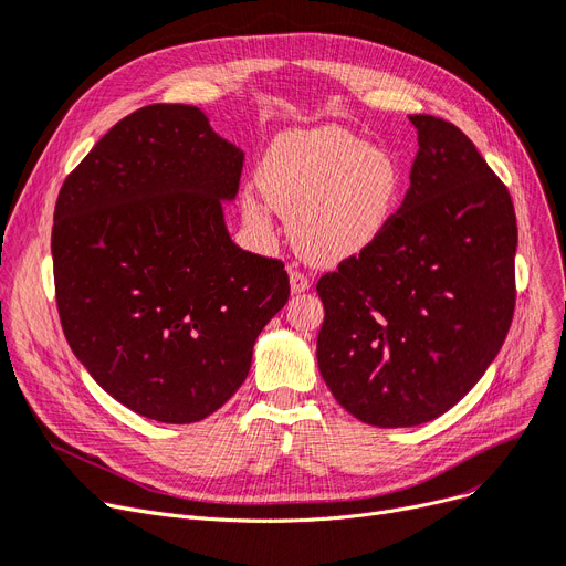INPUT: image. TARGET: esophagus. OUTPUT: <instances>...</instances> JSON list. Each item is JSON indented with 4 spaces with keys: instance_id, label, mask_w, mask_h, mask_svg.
Wrapping results in <instances>:
<instances>
[{
    "instance_id": "1",
    "label": "esophagus",
    "mask_w": 566,
    "mask_h": 566,
    "mask_svg": "<svg viewBox=\"0 0 566 566\" xmlns=\"http://www.w3.org/2000/svg\"><path fill=\"white\" fill-rule=\"evenodd\" d=\"M289 284L294 294H303V291L310 289V277L301 270H289Z\"/></svg>"
}]
</instances>
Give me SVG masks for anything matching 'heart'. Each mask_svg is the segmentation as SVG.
Instances as JSON below:
<instances>
[{
	"label": "heart",
	"mask_w": 566,
	"mask_h": 566,
	"mask_svg": "<svg viewBox=\"0 0 566 566\" xmlns=\"http://www.w3.org/2000/svg\"><path fill=\"white\" fill-rule=\"evenodd\" d=\"M268 202L291 217V235L312 263L333 265L361 254L391 223L403 193V167L385 146L338 128L286 130L272 139L259 167ZM244 214L263 223L256 193L242 196Z\"/></svg>",
	"instance_id": "b5f03b06"
}]
</instances>
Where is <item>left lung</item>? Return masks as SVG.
<instances>
[{
	"instance_id": "left-lung-1",
	"label": "left lung",
	"mask_w": 566,
	"mask_h": 566,
	"mask_svg": "<svg viewBox=\"0 0 566 566\" xmlns=\"http://www.w3.org/2000/svg\"><path fill=\"white\" fill-rule=\"evenodd\" d=\"M410 188L385 233L317 282L319 373L357 420L417 427L462 401L513 319L517 223L457 125L415 114Z\"/></svg>"
}]
</instances>
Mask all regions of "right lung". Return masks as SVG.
Listing matches in <instances>:
<instances>
[{"label":"right lung","mask_w":566,"mask_h":566,"mask_svg":"<svg viewBox=\"0 0 566 566\" xmlns=\"http://www.w3.org/2000/svg\"><path fill=\"white\" fill-rule=\"evenodd\" d=\"M244 151L191 104L118 120L60 188L53 277L62 331L93 380L133 412L191 424L251 368L289 301L284 263L226 228Z\"/></svg>","instance_id":"right-lung-1"}]
</instances>
